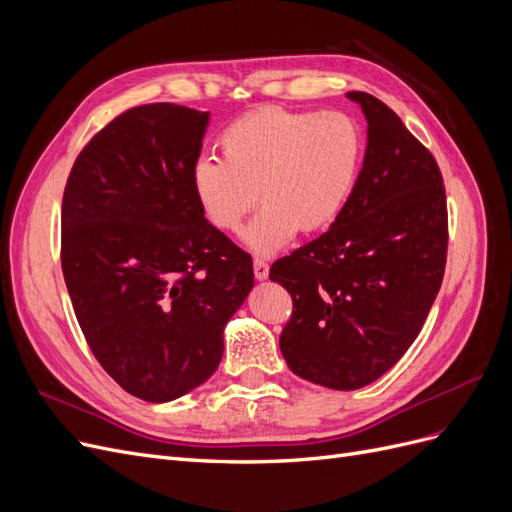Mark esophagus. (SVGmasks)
<instances>
[{
	"label": "esophagus",
	"mask_w": 512,
	"mask_h": 512,
	"mask_svg": "<svg viewBox=\"0 0 512 512\" xmlns=\"http://www.w3.org/2000/svg\"><path fill=\"white\" fill-rule=\"evenodd\" d=\"M254 275L256 280H267L269 277V262L262 258H254Z\"/></svg>",
	"instance_id": "1"
}]
</instances>
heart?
I'll return each instance as SVG.
<instances>
[{
	"instance_id": "heart-1",
	"label": "heart",
	"mask_w": 512,
	"mask_h": 512,
	"mask_svg": "<svg viewBox=\"0 0 512 512\" xmlns=\"http://www.w3.org/2000/svg\"><path fill=\"white\" fill-rule=\"evenodd\" d=\"M220 158H198L192 190L205 220L235 232L245 215L265 205L243 230L258 254H275L297 232L316 235L344 213L359 179L365 134L344 111L258 108L220 134Z\"/></svg>"
}]
</instances>
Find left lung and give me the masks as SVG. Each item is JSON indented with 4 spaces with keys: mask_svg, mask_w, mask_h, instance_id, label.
I'll return each mask as SVG.
<instances>
[{
    "mask_svg": "<svg viewBox=\"0 0 512 512\" xmlns=\"http://www.w3.org/2000/svg\"><path fill=\"white\" fill-rule=\"evenodd\" d=\"M348 98L367 119L354 192L324 235L269 271L292 297L280 337L288 367L335 391L361 389L406 354L438 297L448 247L436 158L384 102Z\"/></svg>",
    "mask_w": 512,
    "mask_h": 512,
    "instance_id": "left-lung-1",
    "label": "left lung"
}]
</instances>
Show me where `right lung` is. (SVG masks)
Listing matches in <instances>:
<instances>
[{"label": "right lung", "mask_w": 512, "mask_h": 512, "mask_svg": "<svg viewBox=\"0 0 512 512\" xmlns=\"http://www.w3.org/2000/svg\"><path fill=\"white\" fill-rule=\"evenodd\" d=\"M209 113L128 108L76 158L61 200V271L98 363L162 404L213 376L224 327L254 286L252 256L192 190Z\"/></svg>", "instance_id": "1"}]
</instances>
